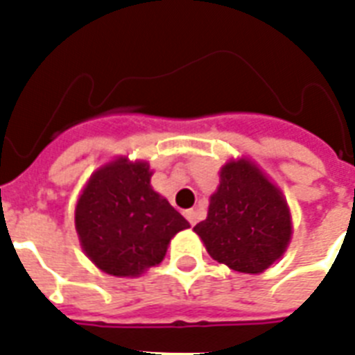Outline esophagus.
Returning <instances> with one entry per match:
<instances>
[{
    "label": "esophagus",
    "instance_id": "1",
    "mask_svg": "<svg viewBox=\"0 0 355 355\" xmlns=\"http://www.w3.org/2000/svg\"><path fill=\"white\" fill-rule=\"evenodd\" d=\"M184 216H186V219H188L191 227H193V225H197V223H199V219H200L199 211H197V210H186V211H184Z\"/></svg>",
    "mask_w": 355,
    "mask_h": 355
}]
</instances>
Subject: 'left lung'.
Masks as SVG:
<instances>
[{"mask_svg": "<svg viewBox=\"0 0 355 355\" xmlns=\"http://www.w3.org/2000/svg\"><path fill=\"white\" fill-rule=\"evenodd\" d=\"M208 217L193 228L206 250L237 272L258 275L282 258L291 241V214L284 195L247 158L221 167Z\"/></svg>", "mask_w": 355, "mask_h": 355, "instance_id": "left-lung-1", "label": "left lung"}]
</instances>
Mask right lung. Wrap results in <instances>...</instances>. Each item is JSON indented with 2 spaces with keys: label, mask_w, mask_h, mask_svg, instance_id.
I'll use <instances>...</instances> for the list:
<instances>
[{
  "label": "right lung",
  "mask_w": 355,
  "mask_h": 355,
  "mask_svg": "<svg viewBox=\"0 0 355 355\" xmlns=\"http://www.w3.org/2000/svg\"><path fill=\"white\" fill-rule=\"evenodd\" d=\"M147 162H108L86 182L75 206L80 247L107 275L139 276L164 259L189 223L150 186Z\"/></svg>",
  "instance_id": "obj_1"
}]
</instances>
